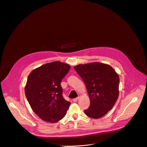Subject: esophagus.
<instances>
[{
	"mask_svg": "<svg viewBox=\"0 0 147 147\" xmlns=\"http://www.w3.org/2000/svg\"><path fill=\"white\" fill-rule=\"evenodd\" d=\"M79 99V97H77V98H74L73 100V101H74V102H76V101H78V100Z\"/></svg>",
	"mask_w": 147,
	"mask_h": 147,
	"instance_id": "obj_1",
	"label": "esophagus"
}]
</instances>
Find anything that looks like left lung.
I'll return each instance as SVG.
<instances>
[{
	"mask_svg": "<svg viewBox=\"0 0 147 147\" xmlns=\"http://www.w3.org/2000/svg\"><path fill=\"white\" fill-rule=\"evenodd\" d=\"M74 69L85 82L90 106L85 113L100 118L112 109L119 95V78L111 66L100 62L79 64Z\"/></svg>",
	"mask_w": 147,
	"mask_h": 147,
	"instance_id": "left-lung-1",
	"label": "left lung"
}]
</instances>
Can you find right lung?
Masks as SVG:
<instances>
[{"label": "right lung", "mask_w": 147, "mask_h": 147, "mask_svg": "<svg viewBox=\"0 0 147 147\" xmlns=\"http://www.w3.org/2000/svg\"><path fill=\"white\" fill-rule=\"evenodd\" d=\"M69 69L67 63L55 61L29 74L25 95L32 109L43 121L56 123L65 117L71 103L63 98L61 83Z\"/></svg>", "instance_id": "right-lung-1"}]
</instances>
